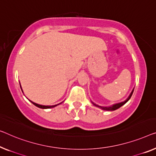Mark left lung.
<instances>
[{
  "instance_id": "8db88e82",
  "label": "left lung",
  "mask_w": 156,
  "mask_h": 156,
  "mask_svg": "<svg viewBox=\"0 0 156 156\" xmlns=\"http://www.w3.org/2000/svg\"><path fill=\"white\" fill-rule=\"evenodd\" d=\"M134 89L132 90V91L131 92V93H130V94L129 95V97H127L126 100H125L124 101L120 102V103H118V104H113V105H111V106H101L97 105V104H94V102H92V103L93 105L95 106H97V107H98V108H99L102 109V110H104V111H115V110H116V109H118V108H119L120 107H121L122 106L124 105L125 104H126L127 102L129 100V99L131 98L132 94H133Z\"/></svg>"
}]
</instances>
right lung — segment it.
I'll list each match as a JSON object with an SVG mask.
<instances>
[{
	"label": "right lung",
	"mask_w": 156,
	"mask_h": 156,
	"mask_svg": "<svg viewBox=\"0 0 156 156\" xmlns=\"http://www.w3.org/2000/svg\"><path fill=\"white\" fill-rule=\"evenodd\" d=\"M20 87H21V90H22V92H23V90H22V87H21V85H20ZM29 101H31L32 104H34L35 106H37V107H38V108H43V109H46V108H54V107H55V106H58V105H59V104H62V102H63V101H62V102H61V103H59V104H56V105H52V106H45V105H41V104H36V103H35V102L31 101V100H29Z\"/></svg>",
	"instance_id": "obj_1"
}]
</instances>
